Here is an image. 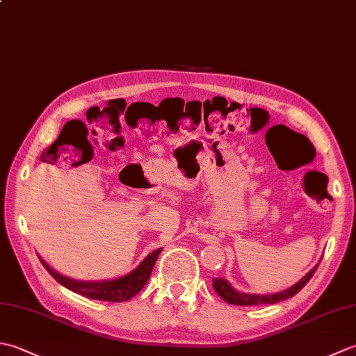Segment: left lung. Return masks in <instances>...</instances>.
I'll use <instances>...</instances> for the list:
<instances>
[{
  "label": "left lung",
  "instance_id": "1",
  "mask_svg": "<svg viewBox=\"0 0 356 356\" xmlns=\"http://www.w3.org/2000/svg\"><path fill=\"white\" fill-rule=\"evenodd\" d=\"M320 264V263H318ZM318 264L314 266V269H311L307 274L300 280L298 283H295L292 287H287L286 291L277 292V293H269V295H259V293H243L234 289V287L226 282L223 278H214L213 280V287L214 291L217 292V295L220 298H223L226 303L229 305H236V306H257V305H274L278 303V301H283L286 298L293 297L295 293H298L303 287L307 284L309 280L312 278V275L315 274L316 268Z\"/></svg>",
  "mask_w": 356,
  "mask_h": 356
}]
</instances>
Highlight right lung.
<instances>
[{
    "label": "right lung",
    "instance_id": "1",
    "mask_svg": "<svg viewBox=\"0 0 356 356\" xmlns=\"http://www.w3.org/2000/svg\"><path fill=\"white\" fill-rule=\"evenodd\" d=\"M162 248L156 249L151 254H148L145 259L142 260L138 268L116 280H104V282H81V280H73L69 277H64L58 274L55 269H51L47 263H45L41 257L40 260L42 266L47 269L49 274L56 280L59 284H63L72 292H76L82 297L90 300H101V301H111V303H120V301H127L138 295L143 286L147 284L148 278L151 275V270L154 268V263L157 260L159 254H161Z\"/></svg>",
    "mask_w": 356,
    "mask_h": 356
}]
</instances>
